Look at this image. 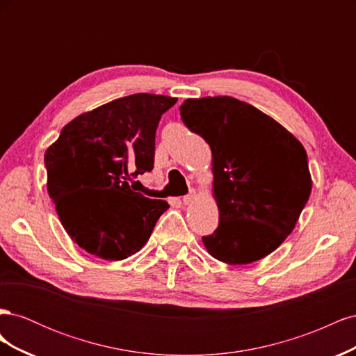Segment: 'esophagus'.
I'll list each match as a JSON object with an SVG mask.
<instances>
[{
	"label": "esophagus",
	"mask_w": 356,
	"mask_h": 356,
	"mask_svg": "<svg viewBox=\"0 0 356 356\" xmlns=\"http://www.w3.org/2000/svg\"><path fill=\"white\" fill-rule=\"evenodd\" d=\"M195 199H196V191L193 190V191H190V193H188L187 196H182V203H184V204H188V203H191V202L195 200Z\"/></svg>",
	"instance_id": "obj_1"
}]
</instances>
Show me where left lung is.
I'll return each instance as SVG.
<instances>
[{"label":"left lung","instance_id":"obj_1","mask_svg":"<svg viewBox=\"0 0 356 356\" xmlns=\"http://www.w3.org/2000/svg\"><path fill=\"white\" fill-rule=\"evenodd\" d=\"M181 118L211 147L220 222L202 241L217 260L250 264L273 252L312 191L307 154L272 117L232 96L187 99Z\"/></svg>","mask_w":356,"mask_h":356}]
</instances>
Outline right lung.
I'll list each match as a JSON object with an SVG mask.
<instances>
[{"instance_id":"1","label":"right lung","mask_w":356,"mask_h":356,"mask_svg":"<svg viewBox=\"0 0 356 356\" xmlns=\"http://www.w3.org/2000/svg\"><path fill=\"white\" fill-rule=\"evenodd\" d=\"M177 98L135 93L75 117L44 154L47 191L70 238L102 260H124L169 204L132 191L154 166L160 117Z\"/></svg>"}]
</instances>
